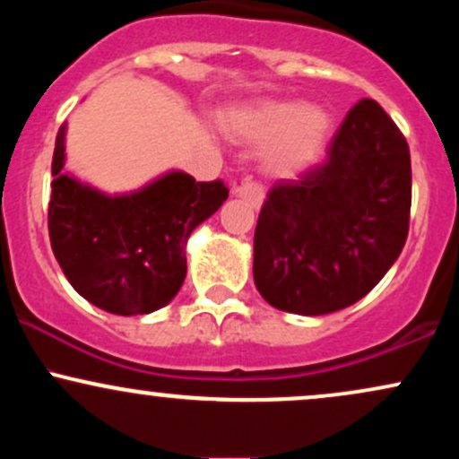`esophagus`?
<instances>
[{
    "label": "esophagus",
    "instance_id": "34e87169",
    "mask_svg": "<svg viewBox=\"0 0 459 459\" xmlns=\"http://www.w3.org/2000/svg\"><path fill=\"white\" fill-rule=\"evenodd\" d=\"M235 194L239 198H244L246 203H250L255 209H259L263 204V187L256 181H250V178H246V181L235 189Z\"/></svg>",
    "mask_w": 459,
    "mask_h": 459
}]
</instances>
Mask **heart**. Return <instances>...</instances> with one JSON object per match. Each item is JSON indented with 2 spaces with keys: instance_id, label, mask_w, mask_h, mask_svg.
Segmentation results:
<instances>
[{
  "instance_id": "b5f03b06",
  "label": "heart",
  "mask_w": 459,
  "mask_h": 459,
  "mask_svg": "<svg viewBox=\"0 0 459 459\" xmlns=\"http://www.w3.org/2000/svg\"><path fill=\"white\" fill-rule=\"evenodd\" d=\"M226 134L241 142H271L261 152L267 175L296 177L324 151L330 134V114L321 105L293 101L247 103L233 108L222 120Z\"/></svg>"
}]
</instances>
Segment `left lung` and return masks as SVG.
<instances>
[{
  "instance_id": "left-lung-1",
  "label": "left lung",
  "mask_w": 459,
  "mask_h": 459,
  "mask_svg": "<svg viewBox=\"0 0 459 459\" xmlns=\"http://www.w3.org/2000/svg\"><path fill=\"white\" fill-rule=\"evenodd\" d=\"M408 142L373 99L345 116L325 160L278 181L255 230V284L296 315L334 313L365 298L408 237Z\"/></svg>"
}]
</instances>
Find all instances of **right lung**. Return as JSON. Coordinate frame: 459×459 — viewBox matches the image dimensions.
I'll return each mask as SVG.
<instances>
[{"label":"right lung","instance_id":"1","mask_svg":"<svg viewBox=\"0 0 459 459\" xmlns=\"http://www.w3.org/2000/svg\"><path fill=\"white\" fill-rule=\"evenodd\" d=\"M66 123L51 161L49 239L73 289L114 315H146L172 302L186 281V246L222 207V181L170 170L127 194H105L62 168Z\"/></svg>","mask_w":459,"mask_h":459}]
</instances>
